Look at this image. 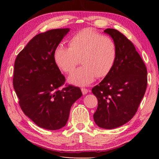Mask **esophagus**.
I'll use <instances>...</instances> for the list:
<instances>
[{"instance_id":"obj_1","label":"esophagus","mask_w":159,"mask_h":159,"mask_svg":"<svg viewBox=\"0 0 159 159\" xmlns=\"http://www.w3.org/2000/svg\"><path fill=\"white\" fill-rule=\"evenodd\" d=\"M81 91H82V93H83V95H85V94H87V93L89 92V90L87 89H85V88H82V89H81Z\"/></svg>"}]
</instances>
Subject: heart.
<instances>
[{
  "mask_svg": "<svg viewBox=\"0 0 159 159\" xmlns=\"http://www.w3.org/2000/svg\"><path fill=\"white\" fill-rule=\"evenodd\" d=\"M69 46H59L54 53V60L63 72L71 73L80 59L83 66L68 78V82L74 85L87 86L96 76H107L116 62L117 47L113 40L92 29L77 33L70 39Z\"/></svg>",
  "mask_w": 159,
  "mask_h": 159,
  "instance_id": "b5f03b06",
  "label": "heart"
}]
</instances>
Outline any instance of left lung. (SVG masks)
Masks as SVG:
<instances>
[{
  "label": "left lung",
  "mask_w": 159,
  "mask_h": 159,
  "mask_svg": "<svg viewBox=\"0 0 159 159\" xmlns=\"http://www.w3.org/2000/svg\"><path fill=\"white\" fill-rule=\"evenodd\" d=\"M117 47V57L110 73L92 88L98 99L93 114L100 128L113 129L130 121L135 115L147 88V69L135 47L116 29H107Z\"/></svg>",
  "instance_id": "1"
}]
</instances>
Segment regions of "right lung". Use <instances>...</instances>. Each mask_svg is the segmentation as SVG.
Masks as SVG:
<instances>
[{
    "instance_id": "1",
    "label": "right lung",
    "mask_w": 159,
    "mask_h": 159,
    "mask_svg": "<svg viewBox=\"0 0 159 159\" xmlns=\"http://www.w3.org/2000/svg\"><path fill=\"white\" fill-rule=\"evenodd\" d=\"M70 29L39 33L17 56L13 85L19 104L38 126L55 130L66 126L71 107L82 96L78 87L66 85L54 60V53Z\"/></svg>"
}]
</instances>
